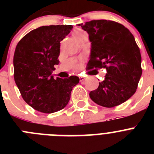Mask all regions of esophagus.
Returning a JSON list of instances; mask_svg holds the SVG:
<instances>
[{"instance_id":"obj_1","label":"esophagus","mask_w":154,"mask_h":154,"mask_svg":"<svg viewBox=\"0 0 154 154\" xmlns=\"http://www.w3.org/2000/svg\"><path fill=\"white\" fill-rule=\"evenodd\" d=\"M85 79V77H84V76H82V75L79 76V81L80 82H83Z\"/></svg>"}]
</instances>
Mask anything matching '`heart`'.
Masks as SVG:
<instances>
[{"mask_svg": "<svg viewBox=\"0 0 154 154\" xmlns=\"http://www.w3.org/2000/svg\"><path fill=\"white\" fill-rule=\"evenodd\" d=\"M84 33L83 31H79V30H77V31H75L74 32V36H75V35H81V34Z\"/></svg>", "mask_w": 154, "mask_h": 154, "instance_id": "obj_1", "label": "heart"}]
</instances>
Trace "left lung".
<instances>
[{
  "label": "left lung",
  "mask_w": 154,
  "mask_h": 154,
  "mask_svg": "<svg viewBox=\"0 0 154 154\" xmlns=\"http://www.w3.org/2000/svg\"><path fill=\"white\" fill-rule=\"evenodd\" d=\"M79 26L89 34L91 42L88 69H106L105 79L89 93L91 99L107 108L122 104L135 93L142 75L140 51L134 37L112 21L94 20Z\"/></svg>",
  "instance_id": "left-lung-1"
}]
</instances>
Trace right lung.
Segmentation results:
<instances>
[{
    "label": "right lung",
    "mask_w": 154,
    "mask_h": 154,
    "mask_svg": "<svg viewBox=\"0 0 154 154\" xmlns=\"http://www.w3.org/2000/svg\"><path fill=\"white\" fill-rule=\"evenodd\" d=\"M72 25L42 26L31 31L16 46L14 78L23 99L44 113H52L67 106L77 76L54 79V65H58L60 42L69 34Z\"/></svg>",
    "instance_id": "1"
}]
</instances>
